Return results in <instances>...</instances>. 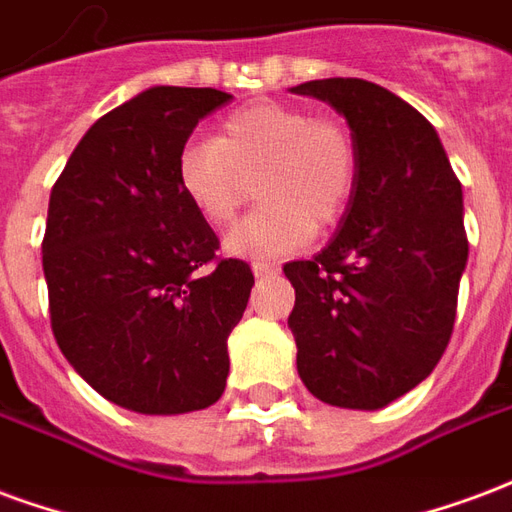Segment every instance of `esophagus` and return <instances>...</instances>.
Listing matches in <instances>:
<instances>
[{
  "label": "esophagus",
  "instance_id": "obj_1",
  "mask_svg": "<svg viewBox=\"0 0 512 512\" xmlns=\"http://www.w3.org/2000/svg\"><path fill=\"white\" fill-rule=\"evenodd\" d=\"M251 267H253V275H272V272H278V264H272V261H264V259H256Z\"/></svg>",
  "mask_w": 512,
  "mask_h": 512
}]
</instances>
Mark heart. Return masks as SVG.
<instances>
[{
    "instance_id": "b5f03b06",
    "label": "heart",
    "mask_w": 512,
    "mask_h": 512,
    "mask_svg": "<svg viewBox=\"0 0 512 512\" xmlns=\"http://www.w3.org/2000/svg\"><path fill=\"white\" fill-rule=\"evenodd\" d=\"M253 177L264 204L226 234V251L248 259L300 251L349 210L357 141L341 119L259 100L231 111L215 138H188L177 152L179 190L212 226L237 215Z\"/></svg>"
}]
</instances>
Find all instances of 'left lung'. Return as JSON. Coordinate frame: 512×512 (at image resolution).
<instances>
[{"instance_id": "1", "label": "left lung", "mask_w": 512, "mask_h": 512, "mask_svg": "<svg viewBox=\"0 0 512 512\" xmlns=\"http://www.w3.org/2000/svg\"><path fill=\"white\" fill-rule=\"evenodd\" d=\"M292 92L338 108L360 152L330 245L283 264L297 371L324 404L382 409L434 371L453 335L469 256L461 182L434 125L379 84L322 78Z\"/></svg>"}]
</instances>
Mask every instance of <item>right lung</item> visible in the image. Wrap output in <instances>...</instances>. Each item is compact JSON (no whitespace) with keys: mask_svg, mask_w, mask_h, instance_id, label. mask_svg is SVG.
<instances>
[{"mask_svg":"<svg viewBox=\"0 0 512 512\" xmlns=\"http://www.w3.org/2000/svg\"><path fill=\"white\" fill-rule=\"evenodd\" d=\"M210 87H152L100 117L48 199L51 330L103 398L141 414L207 409L226 390L229 333L253 272L220 259L177 182V152L229 103Z\"/></svg>","mask_w":512,"mask_h":512,"instance_id":"right-lung-1","label":"right lung"}]
</instances>
